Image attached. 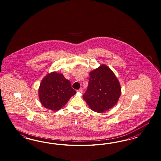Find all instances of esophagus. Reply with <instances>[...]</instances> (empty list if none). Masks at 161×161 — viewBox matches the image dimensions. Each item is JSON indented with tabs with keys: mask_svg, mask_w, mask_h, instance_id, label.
Segmentation results:
<instances>
[{
	"mask_svg": "<svg viewBox=\"0 0 161 161\" xmlns=\"http://www.w3.org/2000/svg\"><path fill=\"white\" fill-rule=\"evenodd\" d=\"M83 89L82 88H80L79 90H77L78 92H80V93H82V92Z\"/></svg>",
	"mask_w": 161,
	"mask_h": 161,
	"instance_id": "1",
	"label": "esophagus"
}]
</instances>
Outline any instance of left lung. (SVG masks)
<instances>
[{
	"label": "left lung",
	"mask_w": 161,
	"mask_h": 161,
	"mask_svg": "<svg viewBox=\"0 0 161 161\" xmlns=\"http://www.w3.org/2000/svg\"><path fill=\"white\" fill-rule=\"evenodd\" d=\"M89 85L83 98L93 111L103 113L114 107L121 95L119 81L105 65L92 70Z\"/></svg>",
	"instance_id": "obj_1"
}]
</instances>
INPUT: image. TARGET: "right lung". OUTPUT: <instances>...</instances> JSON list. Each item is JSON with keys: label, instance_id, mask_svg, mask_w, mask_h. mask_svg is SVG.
<instances>
[{"label": "right lung", "instance_id": "add662e5", "mask_svg": "<svg viewBox=\"0 0 161 161\" xmlns=\"http://www.w3.org/2000/svg\"><path fill=\"white\" fill-rule=\"evenodd\" d=\"M70 81L62 74L53 72L42 79L38 90L42 105L51 110L57 111L64 106L70 97L76 94Z\"/></svg>", "mask_w": 161, "mask_h": 161}]
</instances>
